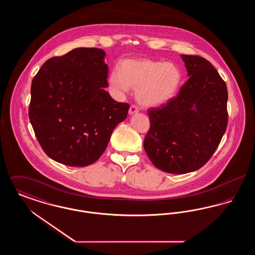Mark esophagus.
<instances>
[{
    "label": "esophagus",
    "mask_w": 255,
    "mask_h": 255,
    "mask_svg": "<svg viewBox=\"0 0 255 255\" xmlns=\"http://www.w3.org/2000/svg\"><path fill=\"white\" fill-rule=\"evenodd\" d=\"M138 112V108L135 106V105H132L129 109V114L130 115H133V114H136Z\"/></svg>",
    "instance_id": "esophagus-1"
}]
</instances>
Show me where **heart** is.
I'll return each mask as SVG.
<instances>
[{
  "mask_svg": "<svg viewBox=\"0 0 255 255\" xmlns=\"http://www.w3.org/2000/svg\"><path fill=\"white\" fill-rule=\"evenodd\" d=\"M182 74L172 63L152 60H125L120 70H114L109 76L111 88L118 94H124L130 88L135 89L136 100L145 107L165 104L176 95Z\"/></svg>",
  "mask_w": 255,
  "mask_h": 255,
  "instance_id": "1",
  "label": "heart"
}]
</instances>
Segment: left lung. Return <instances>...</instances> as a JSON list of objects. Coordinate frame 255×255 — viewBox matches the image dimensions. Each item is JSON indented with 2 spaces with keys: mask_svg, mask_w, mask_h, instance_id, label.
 <instances>
[{
  "mask_svg": "<svg viewBox=\"0 0 255 255\" xmlns=\"http://www.w3.org/2000/svg\"><path fill=\"white\" fill-rule=\"evenodd\" d=\"M188 80L178 96L148 111L150 129L143 147L164 172L200 169L214 154L228 126V89L209 61L182 54Z\"/></svg>",
  "mask_w": 255,
  "mask_h": 255,
  "instance_id": "obj_1",
  "label": "left lung"
}]
</instances>
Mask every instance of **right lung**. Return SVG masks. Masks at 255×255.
<instances>
[{"instance_id": "add662e5", "label": "right lung", "mask_w": 255, "mask_h": 255, "mask_svg": "<svg viewBox=\"0 0 255 255\" xmlns=\"http://www.w3.org/2000/svg\"><path fill=\"white\" fill-rule=\"evenodd\" d=\"M105 51L77 48L46 61L31 83L29 121L45 153L69 166L97 161L128 103L117 102L108 87Z\"/></svg>"}]
</instances>
